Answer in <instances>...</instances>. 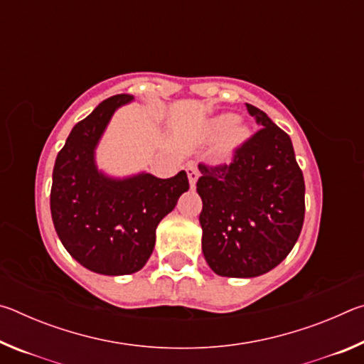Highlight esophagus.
Instances as JSON below:
<instances>
[{
    "label": "esophagus",
    "instance_id": "esophagus-1",
    "mask_svg": "<svg viewBox=\"0 0 364 364\" xmlns=\"http://www.w3.org/2000/svg\"><path fill=\"white\" fill-rule=\"evenodd\" d=\"M186 171H188V178H189L191 188H194L196 183H197V178H199V170H197L193 164H189L188 167H186Z\"/></svg>",
    "mask_w": 364,
    "mask_h": 364
}]
</instances>
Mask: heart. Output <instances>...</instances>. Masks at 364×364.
<instances>
[{
  "label": "heart",
  "mask_w": 364,
  "mask_h": 364,
  "mask_svg": "<svg viewBox=\"0 0 364 364\" xmlns=\"http://www.w3.org/2000/svg\"><path fill=\"white\" fill-rule=\"evenodd\" d=\"M212 134H221L220 152L230 154L234 147H237L247 138V128L244 123L232 115H220L210 123Z\"/></svg>",
  "instance_id": "heart-1"
}]
</instances>
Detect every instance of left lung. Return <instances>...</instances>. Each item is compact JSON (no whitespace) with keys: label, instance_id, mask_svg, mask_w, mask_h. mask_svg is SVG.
<instances>
[{"label":"left lung","instance_id":"1","mask_svg":"<svg viewBox=\"0 0 364 364\" xmlns=\"http://www.w3.org/2000/svg\"><path fill=\"white\" fill-rule=\"evenodd\" d=\"M262 127L234 151L232 162L199 164L202 252L215 273L255 278L284 260L305 218V181L292 141L255 106Z\"/></svg>","mask_w":364,"mask_h":364}]
</instances>
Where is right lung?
<instances>
[{
  "instance_id": "right-lung-1",
  "label": "right lung",
  "mask_w": 364,
  "mask_h": 364,
  "mask_svg": "<svg viewBox=\"0 0 364 364\" xmlns=\"http://www.w3.org/2000/svg\"><path fill=\"white\" fill-rule=\"evenodd\" d=\"M133 101L117 95L78 122L53 170L51 217L65 250L95 273L122 276L144 267L156 230L189 189L186 171L162 180L151 173L112 178L96 167L95 151L117 109Z\"/></svg>"
}]
</instances>
